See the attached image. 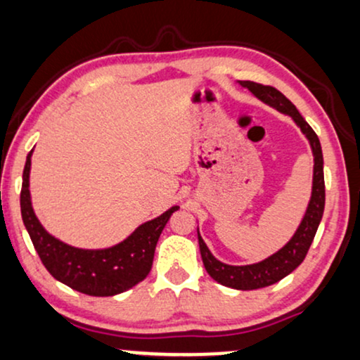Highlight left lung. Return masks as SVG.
<instances>
[{
  "label": "left lung",
  "mask_w": 360,
  "mask_h": 360,
  "mask_svg": "<svg viewBox=\"0 0 360 360\" xmlns=\"http://www.w3.org/2000/svg\"><path fill=\"white\" fill-rule=\"evenodd\" d=\"M243 87H246L248 91L266 102L268 105L274 107L283 114L291 115L294 122L300 125L302 134L306 135L309 140L312 153H314V179H312V195L309 207L306 210L304 218H302L300 228L294 233V236L288 241V245L284 246L269 256L268 259L261 261L256 264L248 266H230L218 261L214 256L210 253V250L205 245L198 233V245H200V253H202V259L205 264V269L212 276L214 281H218L223 286L233 288V289H241V291H250V289H259L271 286V284L281 281L284 276H288L289 273H292L294 269L304 261L307 251L312 240H314L317 226H319L321 218L324 213V203H326V185H324V160H323V150H321V142L317 139L314 130L311 129V125L302 119V115L297 112L296 105L288 99L286 96H283L278 89L271 86H264V84H258L253 81H240Z\"/></svg>",
  "instance_id": "obj_1"
}]
</instances>
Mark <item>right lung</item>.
I'll return each mask as SVG.
<instances>
[{"label":"right lung","mask_w":360,"mask_h":360,"mask_svg":"<svg viewBox=\"0 0 360 360\" xmlns=\"http://www.w3.org/2000/svg\"><path fill=\"white\" fill-rule=\"evenodd\" d=\"M31 153H27L21 186V217L34 250L51 276L89 296H114L147 278L163 228L179 207H172L143 225L127 240L105 250H81L51 236L36 218L30 197Z\"/></svg>","instance_id":"right-lung-1"}]
</instances>
